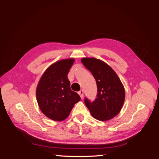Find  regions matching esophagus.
Returning <instances> with one entry per match:
<instances>
[{
    "mask_svg": "<svg viewBox=\"0 0 159 159\" xmlns=\"http://www.w3.org/2000/svg\"><path fill=\"white\" fill-rule=\"evenodd\" d=\"M78 94L80 95V97H81V98L82 99L83 98V97H84V91L81 89V90H80L79 92H78Z\"/></svg>",
    "mask_w": 159,
    "mask_h": 159,
    "instance_id": "1",
    "label": "esophagus"
}]
</instances>
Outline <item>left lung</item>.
<instances>
[{"label": "left lung", "mask_w": 159, "mask_h": 159, "mask_svg": "<svg viewBox=\"0 0 159 159\" xmlns=\"http://www.w3.org/2000/svg\"><path fill=\"white\" fill-rule=\"evenodd\" d=\"M81 62L92 74L98 87L97 98L93 102L85 98V105L99 121L111 119L119 113L125 102V92L122 82L115 71L102 60L83 57Z\"/></svg>", "instance_id": "obj_1"}]
</instances>
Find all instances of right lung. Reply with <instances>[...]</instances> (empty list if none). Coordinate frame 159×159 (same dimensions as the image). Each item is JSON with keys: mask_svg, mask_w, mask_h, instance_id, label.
<instances>
[{"mask_svg": "<svg viewBox=\"0 0 159 159\" xmlns=\"http://www.w3.org/2000/svg\"><path fill=\"white\" fill-rule=\"evenodd\" d=\"M74 58L52 64L42 74L36 88V99L41 111L53 121H62L69 116L80 96L70 88L68 74Z\"/></svg>", "mask_w": 159, "mask_h": 159, "instance_id": "1", "label": "right lung"}]
</instances>
